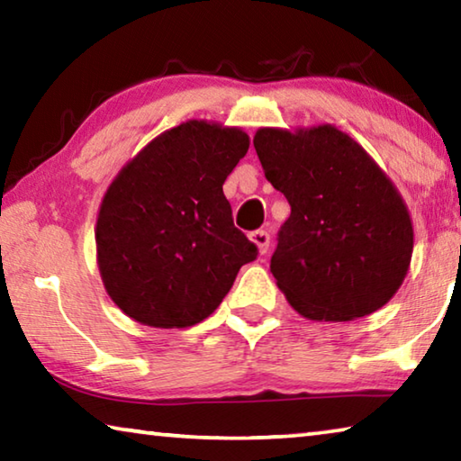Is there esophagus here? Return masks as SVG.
I'll use <instances>...</instances> for the list:
<instances>
[{
  "label": "esophagus",
  "instance_id": "esophagus-1",
  "mask_svg": "<svg viewBox=\"0 0 461 461\" xmlns=\"http://www.w3.org/2000/svg\"><path fill=\"white\" fill-rule=\"evenodd\" d=\"M249 241H252V244L258 248L260 254H264L270 246V233L267 230H256V231L249 233Z\"/></svg>",
  "mask_w": 461,
  "mask_h": 461
}]
</instances>
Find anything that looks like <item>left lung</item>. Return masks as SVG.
<instances>
[{
    "label": "left lung",
    "instance_id": "left-lung-1",
    "mask_svg": "<svg viewBox=\"0 0 461 461\" xmlns=\"http://www.w3.org/2000/svg\"><path fill=\"white\" fill-rule=\"evenodd\" d=\"M254 148L291 203L270 272L296 313L352 321L393 299L412 256L407 203L376 160L331 123L260 128Z\"/></svg>",
    "mask_w": 461,
    "mask_h": 461
}]
</instances>
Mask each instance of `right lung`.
<instances>
[{
	"instance_id": "1",
	"label": "right lung",
	"mask_w": 461,
	"mask_h": 461,
	"mask_svg": "<svg viewBox=\"0 0 461 461\" xmlns=\"http://www.w3.org/2000/svg\"><path fill=\"white\" fill-rule=\"evenodd\" d=\"M248 148L241 128L189 120L148 142L107 186L95 225L97 267L130 319L158 330L197 325L256 258L223 194Z\"/></svg>"
}]
</instances>
